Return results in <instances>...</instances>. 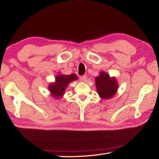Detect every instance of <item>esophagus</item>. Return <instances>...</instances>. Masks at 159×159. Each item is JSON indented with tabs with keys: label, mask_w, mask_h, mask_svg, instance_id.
<instances>
[{
	"label": "esophagus",
	"mask_w": 159,
	"mask_h": 159,
	"mask_svg": "<svg viewBox=\"0 0 159 159\" xmlns=\"http://www.w3.org/2000/svg\"><path fill=\"white\" fill-rule=\"evenodd\" d=\"M80 80H81V81H83V82H85L86 80H87V76L86 75L81 76L80 77Z\"/></svg>",
	"instance_id": "esophagus-1"
}]
</instances>
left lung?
<instances>
[{
    "mask_svg": "<svg viewBox=\"0 0 159 159\" xmlns=\"http://www.w3.org/2000/svg\"><path fill=\"white\" fill-rule=\"evenodd\" d=\"M98 93L101 98L109 99L117 92L118 89L116 78L110 77L104 72H100V75L95 79Z\"/></svg>",
    "mask_w": 159,
    "mask_h": 159,
    "instance_id": "left-lung-1",
    "label": "left lung"
}]
</instances>
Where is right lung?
Instances as JSON below:
<instances>
[{
	"label": "right lung",
	"mask_w": 159,
	"mask_h": 159,
	"mask_svg": "<svg viewBox=\"0 0 159 159\" xmlns=\"http://www.w3.org/2000/svg\"><path fill=\"white\" fill-rule=\"evenodd\" d=\"M77 79L78 77L75 74H71L70 75L59 74L55 78V82L50 84L48 89L54 98H59L63 96L68 84Z\"/></svg>",
	"instance_id": "add662e5"
}]
</instances>
